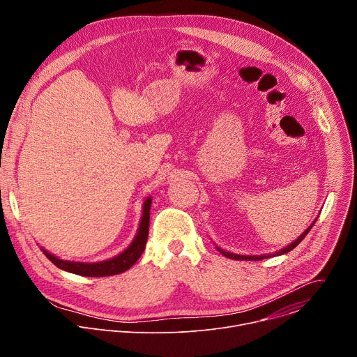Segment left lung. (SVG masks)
<instances>
[{
	"instance_id": "1",
	"label": "left lung",
	"mask_w": 357,
	"mask_h": 357,
	"mask_svg": "<svg viewBox=\"0 0 357 357\" xmlns=\"http://www.w3.org/2000/svg\"><path fill=\"white\" fill-rule=\"evenodd\" d=\"M317 222V220H315ZM315 222L305 230L294 243H291L289 245H287L285 248H282V250H280V251H277V252H274V254H267V256H238V254H233V252H229V251H225L223 248H219L218 247V250L223 254L225 257H229V259H233V260H254V261H260V260H264V259H270V257H275V256H281V254H285V252H288V251H291L292 248H295L302 240H303V237L307 236L308 233H310V230L312 229V226L315 225Z\"/></svg>"
}]
</instances>
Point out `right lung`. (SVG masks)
<instances>
[{
	"label": "right lung",
	"instance_id": "1",
	"mask_svg": "<svg viewBox=\"0 0 357 357\" xmlns=\"http://www.w3.org/2000/svg\"><path fill=\"white\" fill-rule=\"evenodd\" d=\"M151 202L152 199L148 197L144 202V209H142V218L139 223L138 233L134 238V241L130 244V247L123 251L120 256L107 260V261H101V263H75V261H63L52 254L47 252L46 250L42 248L45 252V256L52 261L56 267L61 270L83 275V277H109V275H116L127 271L130 267L135 264V261L141 257V254L145 248L146 238H148V227H149V209H151Z\"/></svg>",
	"mask_w": 357,
	"mask_h": 357
}]
</instances>
